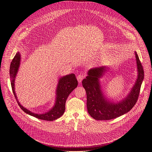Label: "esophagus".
I'll return each instance as SVG.
<instances>
[{
	"label": "esophagus",
	"instance_id": "esophagus-1",
	"mask_svg": "<svg viewBox=\"0 0 152 152\" xmlns=\"http://www.w3.org/2000/svg\"><path fill=\"white\" fill-rule=\"evenodd\" d=\"M84 77H85V76L83 75H78L77 77V80L78 82L80 83Z\"/></svg>",
	"mask_w": 152,
	"mask_h": 152
}]
</instances>
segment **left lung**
<instances>
[{"mask_svg":"<svg viewBox=\"0 0 152 152\" xmlns=\"http://www.w3.org/2000/svg\"><path fill=\"white\" fill-rule=\"evenodd\" d=\"M137 78L129 93L119 101L107 99L104 95L100 79L109 67L102 66L88 70L87 76L82 80L86 94V106L89 114L97 120H110L127 113L134 106L140 94L144 79V70L138 55L135 52Z\"/></svg>","mask_w":152,"mask_h":152,"instance_id":"left-lung-1","label":"left lung"}]
</instances>
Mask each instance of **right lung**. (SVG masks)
I'll return each instance as SVG.
<instances>
[{
	"label": "right lung",
	"instance_id": "right-lung-1",
	"mask_svg": "<svg viewBox=\"0 0 152 152\" xmlns=\"http://www.w3.org/2000/svg\"><path fill=\"white\" fill-rule=\"evenodd\" d=\"M21 62V55L19 52H17L14 58H13L10 68V75L11 87L14 94L15 98L25 113L36 117L38 119L46 120V121H53L61 117L66 110V102L70 94L77 87L78 85L77 80L76 78L75 75L71 73L66 76H62L58 79V82L55 91V99L54 105L50 109L41 114H37L31 111L21 105L18 100L17 97L15 90V80L19 70Z\"/></svg>",
	"mask_w": 152,
	"mask_h": 152
}]
</instances>
